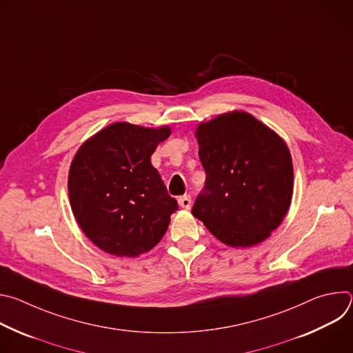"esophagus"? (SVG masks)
Wrapping results in <instances>:
<instances>
[{"label":"esophagus","instance_id":"1","mask_svg":"<svg viewBox=\"0 0 353 353\" xmlns=\"http://www.w3.org/2000/svg\"><path fill=\"white\" fill-rule=\"evenodd\" d=\"M179 205L184 210H190L191 208V196L190 195H184L179 198Z\"/></svg>","mask_w":353,"mask_h":353}]
</instances>
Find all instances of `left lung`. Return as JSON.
<instances>
[{"instance_id": "1", "label": "left lung", "mask_w": 353, "mask_h": 353, "mask_svg": "<svg viewBox=\"0 0 353 353\" xmlns=\"http://www.w3.org/2000/svg\"><path fill=\"white\" fill-rule=\"evenodd\" d=\"M195 138L207 179L192 215L230 247L268 239L288 214L293 194L286 142L243 110L201 123Z\"/></svg>"}]
</instances>
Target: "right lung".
<instances>
[{
	"instance_id": "1",
	"label": "right lung",
	"mask_w": 353,
	"mask_h": 353,
	"mask_svg": "<svg viewBox=\"0 0 353 353\" xmlns=\"http://www.w3.org/2000/svg\"><path fill=\"white\" fill-rule=\"evenodd\" d=\"M170 132L168 125L120 121L97 131L77 150L68 173L71 210L100 250L138 257L166 233L179 207L150 157Z\"/></svg>"
}]
</instances>
